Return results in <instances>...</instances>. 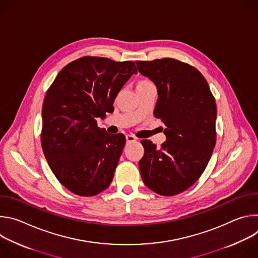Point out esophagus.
<instances>
[{"label":"esophagus","instance_id":"obj_1","mask_svg":"<svg viewBox=\"0 0 258 258\" xmlns=\"http://www.w3.org/2000/svg\"><path fill=\"white\" fill-rule=\"evenodd\" d=\"M125 140H126V143H132V142H136L137 141V138L133 135H126L125 136Z\"/></svg>","mask_w":258,"mask_h":258}]
</instances>
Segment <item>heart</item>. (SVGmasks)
I'll list each match as a JSON object with an SVG mask.
<instances>
[{
	"mask_svg": "<svg viewBox=\"0 0 258 258\" xmlns=\"http://www.w3.org/2000/svg\"><path fill=\"white\" fill-rule=\"evenodd\" d=\"M149 83H150L149 81H141V82H139L138 86H141V85H145V84H149Z\"/></svg>",
	"mask_w": 258,
	"mask_h": 258,
	"instance_id": "heart-1",
	"label": "heart"
}]
</instances>
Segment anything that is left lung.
Instances as JSON below:
<instances>
[{
    "label": "left lung",
    "instance_id": "obj_1",
    "mask_svg": "<svg viewBox=\"0 0 258 258\" xmlns=\"http://www.w3.org/2000/svg\"><path fill=\"white\" fill-rule=\"evenodd\" d=\"M136 64L156 86L154 115L164 123L166 136L159 149L142 141L141 176L153 192L173 196L190 188L208 164L216 142L215 100L201 72L187 63L163 58Z\"/></svg>",
    "mask_w": 258,
    "mask_h": 258
}]
</instances>
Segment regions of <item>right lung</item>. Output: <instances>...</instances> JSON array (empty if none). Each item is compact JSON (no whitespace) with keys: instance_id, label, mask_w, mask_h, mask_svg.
Segmentation results:
<instances>
[{"instance_id":"right-lung-1","label":"right lung","mask_w":258,"mask_h":258,"mask_svg":"<svg viewBox=\"0 0 258 258\" xmlns=\"http://www.w3.org/2000/svg\"><path fill=\"white\" fill-rule=\"evenodd\" d=\"M133 61L83 57L58 73L44 100L42 147L57 179L70 192L91 197L112 181L125 144L123 135L98 127L97 118L133 75Z\"/></svg>"}]
</instances>
